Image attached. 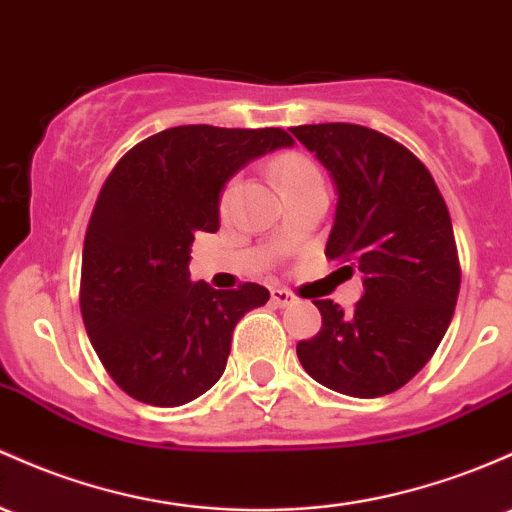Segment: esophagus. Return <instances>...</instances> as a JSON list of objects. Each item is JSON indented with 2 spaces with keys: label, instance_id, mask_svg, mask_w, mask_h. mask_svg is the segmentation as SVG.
Returning a JSON list of instances; mask_svg holds the SVG:
<instances>
[{
  "label": "esophagus",
  "instance_id": "1",
  "mask_svg": "<svg viewBox=\"0 0 512 512\" xmlns=\"http://www.w3.org/2000/svg\"><path fill=\"white\" fill-rule=\"evenodd\" d=\"M272 301L284 308V306H291V303H296V296L291 294L289 289H272Z\"/></svg>",
  "mask_w": 512,
  "mask_h": 512
}]
</instances>
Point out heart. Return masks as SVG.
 <instances>
[{"label": "heart", "instance_id": "1", "mask_svg": "<svg viewBox=\"0 0 512 512\" xmlns=\"http://www.w3.org/2000/svg\"><path fill=\"white\" fill-rule=\"evenodd\" d=\"M274 177H277L279 189L282 194H291L296 189H308V187H325L323 172L318 170L316 162L303 153H286L279 155L272 165ZM235 194V182L226 184L221 194V209H228V204L233 201Z\"/></svg>", "mask_w": 512, "mask_h": 512}]
</instances>
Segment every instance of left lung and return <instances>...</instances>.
Here are the masks:
<instances>
[{
  "label": "left lung",
  "mask_w": 512,
  "mask_h": 512,
  "mask_svg": "<svg viewBox=\"0 0 512 512\" xmlns=\"http://www.w3.org/2000/svg\"><path fill=\"white\" fill-rule=\"evenodd\" d=\"M325 165L338 209L325 257L364 274L352 311L316 299L323 325L296 355L318 384L376 398L413 379L445 338L457 306V243L445 199L406 145L357 123L291 128Z\"/></svg>",
  "instance_id": "left-lung-1"
}]
</instances>
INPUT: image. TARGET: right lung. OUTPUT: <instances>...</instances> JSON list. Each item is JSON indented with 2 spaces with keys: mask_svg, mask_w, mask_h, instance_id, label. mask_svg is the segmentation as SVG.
Listing matches in <instances>:
<instances>
[{
  "mask_svg": "<svg viewBox=\"0 0 512 512\" xmlns=\"http://www.w3.org/2000/svg\"><path fill=\"white\" fill-rule=\"evenodd\" d=\"M282 128L177 126L140 140L106 177L82 250L80 308L104 369L148 406H182L221 379L238 320L265 286L211 289L189 279L199 230H218L226 182L289 148Z\"/></svg>",
  "mask_w": 512,
  "mask_h": 512,
  "instance_id": "add662e5",
  "label": "right lung"
}]
</instances>
